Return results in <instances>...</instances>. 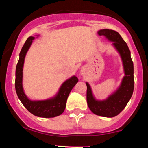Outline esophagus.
I'll return each mask as SVG.
<instances>
[{
	"mask_svg": "<svg viewBox=\"0 0 148 148\" xmlns=\"http://www.w3.org/2000/svg\"><path fill=\"white\" fill-rule=\"evenodd\" d=\"M84 72H85V70H84V69H81V74H82V75H84Z\"/></svg>",
	"mask_w": 148,
	"mask_h": 148,
	"instance_id": "1",
	"label": "esophagus"
}]
</instances>
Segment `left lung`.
Segmentation results:
<instances>
[{
  "mask_svg": "<svg viewBox=\"0 0 148 148\" xmlns=\"http://www.w3.org/2000/svg\"><path fill=\"white\" fill-rule=\"evenodd\" d=\"M98 35L104 36L120 54L123 62L124 76L121 84L114 92L106 99L97 100L93 95L91 87L88 82L87 103L90 111L94 114L107 118H113L120 113L129 102L134 92V64L131 58V52L127 43L118 32L113 30L102 29L97 32Z\"/></svg>",
  "mask_w": 148,
  "mask_h": 148,
  "instance_id": "left-lung-1",
  "label": "left lung"
}]
</instances>
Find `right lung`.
I'll return each instance as SVG.
<instances>
[{"instance_id":"1","label":"right lung","mask_w":148,"mask_h":148,"mask_svg":"<svg viewBox=\"0 0 148 148\" xmlns=\"http://www.w3.org/2000/svg\"><path fill=\"white\" fill-rule=\"evenodd\" d=\"M35 37L27 39L19 53V59L16 67L15 89L18 99L30 113L41 118H54L62 114L66 107L69 93L79 81L78 78L72 76L62 83L55 96L45 100H31L25 94L23 88V68L25 57L33 43Z\"/></svg>"}]
</instances>
